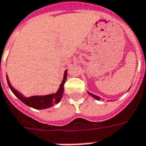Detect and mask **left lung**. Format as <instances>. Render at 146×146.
Returning <instances> with one entry per match:
<instances>
[{
    "instance_id": "obj_1",
    "label": "left lung",
    "mask_w": 146,
    "mask_h": 146,
    "mask_svg": "<svg viewBox=\"0 0 146 146\" xmlns=\"http://www.w3.org/2000/svg\"><path fill=\"white\" fill-rule=\"evenodd\" d=\"M88 94H89L90 95L91 97H93V98H95V99H97V100H100V97H98V96H97V95L93 94H91V93H90V92H88Z\"/></svg>"
}]
</instances>
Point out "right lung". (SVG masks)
Listing matches in <instances>:
<instances>
[{
    "label": "right lung",
    "instance_id": "right-lung-1",
    "mask_svg": "<svg viewBox=\"0 0 146 146\" xmlns=\"http://www.w3.org/2000/svg\"><path fill=\"white\" fill-rule=\"evenodd\" d=\"M66 76H67V70L65 71L63 80H62V84H60L59 89L58 90V91L56 94L45 95V96H32V97H29V98L24 97L23 95H21L15 89L13 88L12 86L10 84L7 76V81L11 90L21 101H22L24 104H25L26 105L31 107V108L42 110V109H46L53 106L54 104H56L59 103L60 100L62 99L63 92H64V84L66 80Z\"/></svg>",
    "mask_w": 146,
    "mask_h": 146
}]
</instances>
